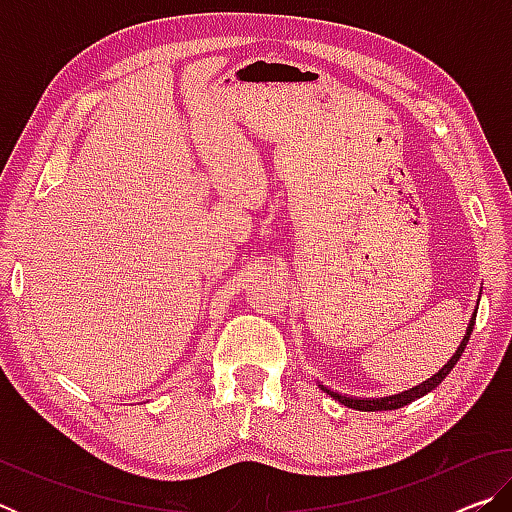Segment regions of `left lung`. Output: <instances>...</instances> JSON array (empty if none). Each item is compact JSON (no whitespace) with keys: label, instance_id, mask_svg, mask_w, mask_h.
<instances>
[{"label":"left lung","instance_id":"8db88e82","mask_svg":"<svg viewBox=\"0 0 512 512\" xmlns=\"http://www.w3.org/2000/svg\"><path fill=\"white\" fill-rule=\"evenodd\" d=\"M474 320H476V316H472L470 327H467L465 339H463L461 345H458L456 354H454L452 359H449L447 366H445L443 370H440L438 375H433L429 381H424V384L411 388V391H406V393H402V395H393V397H381V400H352V397H343V395H339V393H332V391H329V388H325V386H323V391H325L327 395H332L334 400H339L341 404L348 406V409H357V411H393V409H400V406H406L409 402L418 400V397H422V395H427L429 391H433V388H436V386L440 384V381H443V379L449 375V372H452V368L456 366L458 359H461V354L465 352L467 341H470V334H472V329H474Z\"/></svg>","mask_w":512,"mask_h":512}]
</instances>
